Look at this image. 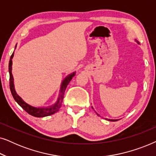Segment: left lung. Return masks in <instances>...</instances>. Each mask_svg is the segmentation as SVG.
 <instances>
[{
	"label": "left lung",
	"instance_id": "obj_1",
	"mask_svg": "<svg viewBox=\"0 0 156 156\" xmlns=\"http://www.w3.org/2000/svg\"><path fill=\"white\" fill-rule=\"evenodd\" d=\"M136 40V42H138V44H139V42H138L137 41V40ZM92 108H93V109H94V108H93V107H92ZM96 114H97V115H98V116H99V114H98L97 112H96ZM106 119V120L109 121H118V120H119V119Z\"/></svg>",
	"mask_w": 156,
	"mask_h": 156
}]
</instances>
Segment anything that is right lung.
<instances>
[{
  "label": "right lung",
  "instance_id": "1",
  "mask_svg": "<svg viewBox=\"0 0 156 156\" xmlns=\"http://www.w3.org/2000/svg\"><path fill=\"white\" fill-rule=\"evenodd\" d=\"M17 45V44H16ZM16 45L15 49L16 48ZM14 56V52L12 53L11 57L10 58L9 61V65H8V69H9V74H10V89L11 94L13 97L15 101L24 109L25 112L28 113L29 114L32 115V116L35 117H45L50 116L57 113L59 110V108L62 106V99L64 97V94H65V89L67 88L68 84H69L70 81L72 79L73 76L76 74V72H72V73L69 74L64 79L62 82L61 83L60 89H59V93L58 95V98H57L56 102L54 104H52L51 106H41V107H36V106H32L30 104H27L25 102L18 94H17L16 89H15V85H14V79L13 76L12 74V59L13 58Z\"/></svg>",
  "mask_w": 156,
  "mask_h": 156
}]
</instances>
